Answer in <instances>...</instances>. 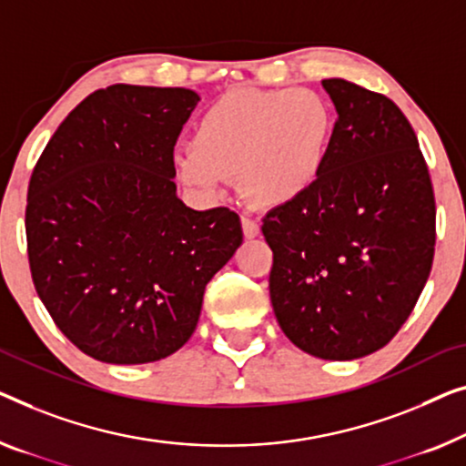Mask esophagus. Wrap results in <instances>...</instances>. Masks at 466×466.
<instances>
[{
    "mask_svg": "<svg viewBox=\"0 0 466 466\" xmlns=\"http://www.w3.org/2000/svg\"><path fill=\"white\" fill-rule=\"evenodd\" d=\"M242 234L247 236V238H255L257 234H259V224L253 218H242Z\"/></svg>",
    "mask_w": 466,
    "mask_h": 466,
    "instance_id": "esophagus-1",
    "label": "esophagus"
}]
</instances>
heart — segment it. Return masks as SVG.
Wrapping results in <instances>:
<instances>
[{
	"label": "heart",
	"instance_id": "1",
	"mask_svg": "<svg viewBox=\"0 0 466 466\" xmlns=\"http://www.w3.org/2000/svg\"><path fill=\"white\" fill-rule=\"evenodd\" d=\"M332 136L335 110L314 89L238 87L205 110L192 144L173 152V171L205 198L238 173L242 197L278 209L314 190Z\"/></svg>",
	"mask_w": 466,
	"mask_h": 466
}]
</instances>
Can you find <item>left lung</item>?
I'll return each mask as SVG.
<instances>
[{"label": "left lung", "instance_id": "left-lung-1", "mask_svg": "<svg viewBox=\"0 0 466 466\" xmlns=\"http://www.w3.org/2000/svg\"><path fill=\"white\" fill-rule=\"evenodd\" d=\"M337 110L314 190L272 209L269 299L289 341L314 358H364L385 347L425 289L435 198L419 140L383 94L324 79Z\"/></svg>", "mask_w": 466, "mask_h": 466}]
</instances>
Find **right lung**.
Listing matches in <instances>:
<instances>
[{
  "instance_id": "add662e5",
  "label": "right lung",
  "mask_w": 466,
  "mask_h": 466,
  "mask_svg": "<svg viewBox=\"0 0 466 466\" xmlns=\"http://www.w3.org/2000/svg\"><path fill=\"white\" fill-rule=\"evenodd\" d=\"M200 96L116 83L71 110L37 161L26 245L41 303L89 358L148 364L198 324L205 287L242 245L228 207L177 197L173 146Z\"/></svg>"
}]
</instances>
